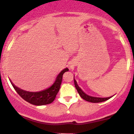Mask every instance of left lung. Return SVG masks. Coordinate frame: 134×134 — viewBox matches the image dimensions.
Returning a JSON list of instances; mask_svg holds the SVG:
<instances>
[{"label": "left lung", "mask_w": 134, "mask_h": 134, "mask_svg": "<svg viewBox=\"0 0 134 134\" xmlns=\"http://www.w3.org/2000/svg\"><path fill=\"white\" fill-rule=\"evenodd\" d=\"M74 82H75V86L76 89L78 93H79L80 96L82 97L83 99H84L86 101H88V102H93V103H98V102H104V101H106L107 100L109 99L110 98H111L112 97H107V98H100V97H91V96H89L87 95V94H86L82 90H81L80 87L78 86L77 84V82L75 80V76H74Z\"/></svg>", "instance_id": "1"}]
</instances>
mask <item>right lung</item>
<instances>
[{"mask_svg": "<svg viewBox=\"0 0 134 134\" xmlns=\"http://www.w3.org/2000/svg\"><path fill=\"white\" fill-rule=\"evenodd\" d=\"M69 69L65 68L60 72V73L56 77L54 82L52 86L46 90L38 92H30V91H25L18 87L15 86L12 82L11 83L13 86V88L23 98L26 102L36 106H43V105L51 104L54 100L56 94L58 93L60 88L61 83L62 81V77L63 74L66 71H68Z\"/></svg>", "mask_w": 134, "mask_h": 134, "instance_id": "1", "label": "right lung"}]
</instances>
